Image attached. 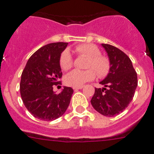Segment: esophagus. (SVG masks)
Masks as SVG:
<instances>
[{
	"label": "esophagus",
	"mask_w": 154,
	"mask_h": 154,
	"mask_svg": "<svg viewBox=\"0 0 154 154\" xmlns=\"http://www.w3.org/2000/svg\"><path fill=\"white\" fill-rule=\"evenodd\" d=\"M83 87H84V86H80V87H74V88H73V89H74V91H77V90L82 89Z\"/></svg>",
	"instance_id": "1"
}]
</instances>
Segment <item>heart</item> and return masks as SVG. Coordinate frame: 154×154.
<instances>
[{
  "instance_id": "heart-1",
  "label": "heart",
  "mask_w": 154,
  "mask_h": 154,
  "mask_svg": "<svg viewBox=\"0 0 154 154\" xmlns=\"http://www.w3.org/2000/svg\"><path fill=\"white\" fill-rule=\"evenodd\" d=\"M78 55L88 57L86 70H74L66 74L65 84L71 87H80L85 83L93 80L96 77V73L100 77L106 76L110 71V60L106 56L101 55V51L97 46L92 44H80L75 48ZM59 63L62 70H67L73 66L74 60L70 51L65 49L60 54Z\"/></svg>"
}]
</instances>
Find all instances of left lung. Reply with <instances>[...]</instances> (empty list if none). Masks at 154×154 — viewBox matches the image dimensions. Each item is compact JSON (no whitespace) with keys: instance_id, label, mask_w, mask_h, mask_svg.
I'll use <instances>...</instances> for the list:
<instances>
[{"instance_id":"left-lung-1","label":"left lung","mask_w":154,"mask_h":154,"mask_svg":"<svg viewBox=\"0 0 154 154\" xmlns=\"http://www.w3.org/2000/svg\"><path fill=\"white\" fill-rule=\"evenodd\" d=\"M107 53L110 69L100 84L103 88H95L91 100L93 107L106 117H113L124 111L134 96L137 87V75L129 57L110 44H101Z\"/></svg>"}]
</instances>
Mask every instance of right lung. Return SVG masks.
<instances>
[{
  "instance_id": "obj_1",
  "label": "right lung",
  "mask_w": 154,
  "mask_h": 154,
  "mask_svg": "<svg viewBox=\"0 0 154 154\" xmlns=\"http://www.w3.org/2000/svg\"><path fill=\"white\" fill-rule=\"evenodd\" d=\"M68 43L48 44L29 58L21 74L20 91L22 100L36 118L51 121L61 117L70 104L71 87H64L56 94L53 86L60 84L62 77L59 59Z\"/></svg>"
}]
</instances>
